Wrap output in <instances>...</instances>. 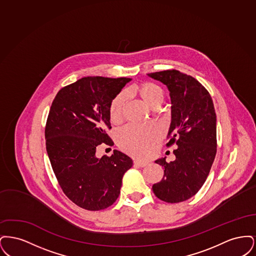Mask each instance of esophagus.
Here are the masks:
<instances>
[{"label": "esophagus", "instance_id": "1", "mask_svg": "<svg viewBox=\"0 0 256 256\" xmlns=\"http://www.w3.org/2000/svg\"><path fill=\"white\" fill-rule=\"evenodd\" d=\"M134 166H136V167H145L148 165V162H145V161H141V160H134Z\"/></svg>", "mask_w": 256, "mask_h": 256}]
</instances>
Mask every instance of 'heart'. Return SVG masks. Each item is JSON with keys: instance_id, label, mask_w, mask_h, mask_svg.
Here are the masks:
<instances>
[{"instance_id": "heart-1", "label": "heart", "mask_w": 256, "mask_h": 256, "mask_svg": "<svg viewBox=\"0 0 256 256\" xmlns=\"http://www.w3.org/2000/svg\"><path fill=\"white\" fill-rule=\"evenodd\" d=\"M136 97L139 98L146 106L152 108L156 104H162L164 92L156 84L145 82L138 84L130 89ZM126 104V94L120 93L114 98L110 106V118L112 122H120ZM161 136V132L156 126H126L117 134V143L124 152L138 158H145L152 150L156 143Z\"/></svg>"}]
</instances>
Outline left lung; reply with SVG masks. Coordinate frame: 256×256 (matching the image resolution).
<instances>
[{"instance_id": "obj_1", "label": "left lung", "mask_w": 256, "mask_h": 256, "mask_svg": "<svg viewBox=\"0 0 256 256\" xmlns=\"http://www.w3.org/2000/svg\"><path fill=\"white\" fill-rule=\"evenodd\" d=\"M170 91V128L167 146L176 145L174 161L156 160L164 169L154 195L176 204L195 196L206 180L217 152L216 113L209 92L196 78L178 70L148 74Z\"/></svg>"}]
</instances>
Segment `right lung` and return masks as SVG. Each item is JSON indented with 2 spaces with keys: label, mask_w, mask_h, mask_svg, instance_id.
<instances>
[{
  "label": "right lung",
  "mask_w": 256,
  "mask_h": 256,
  "mask_svg": "<svg viewBox=\"0 0 256 256\" xmlns=\"http://www.w3.org/2000/svg\"><path fill=\"white\" fill-rule=\"evenodd\" d=\"M132 78L86 76L61 88L45 128L46 150L62 191L74 204L90 211L112 206L120 194L132 159L114 150L96 156L102 144L113 145L110 106Z\"/></svg>",
  "instance_id": "right-lung-1"
}]
</instances>
